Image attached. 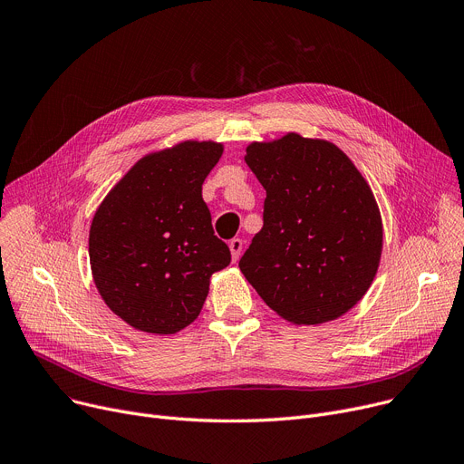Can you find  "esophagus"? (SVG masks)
Listing matches in <instances>:
<instances>
[{
	"label": "esophagus",
	"mask_w": 464,
	"mask_h": 464,
	"mask_svg": "<svg viewBox=\"0 0 464 464\" xmlns=\"http://www.w3.org/2000/svg\"><path fill=\"white\" fill-rule=\"evenodd\" d=\"M242 248H244V240L242 238H233L229 242V250H231V257L233 261H238L240 254H242Z\"/></svg>",
	"instance_id": "34e87169"
}]
</instances>
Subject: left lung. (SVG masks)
<instances>
[{
    "instance_id": "obj_1",
    "label": "left lung",
    "mask_w": 464,
    "mask_h": 464,
    "mask_svg": "<svg viewBox=\"0 0 464 464\" xmlns=\"http://www.w3.org/2000/svg\"><path fill=\"white\" fill-rule=\"evenodd\" d=\"M244 160L266 190L263 229L238 261L246 280L295 324L342 317L381 261L382 220L369 184L342 149L295 132L248 145Z\"/></svg>"
}]
</instances>
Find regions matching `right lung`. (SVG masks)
<instances>
[{
  "instance_id": "add662e5",
  "label": "right lung",
  "mask_w": 464,
  "mask_h": 464,
  "mask_svg": "<svg viewBox=\"0 0 464 464\" xmlns=\"http://www.w3.org/2000/svg\"><path fill=\"white\" fill-rule=\"evenodd\" d=\"M222 143L182 141L138 160L104 198L89 231L92 280L136 330L175 334L201 312L210 276L231 263L201 184Z\"/></svg>"
}]
</instances>
